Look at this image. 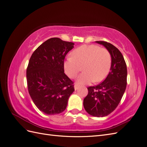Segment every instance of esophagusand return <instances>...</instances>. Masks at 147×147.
Wrapping results in <instances>:
<instances>
[{"label":"esophagus","mask_w":147,"mask_h":147,"mask_svg":"<svg viewBox=\"0 0 147 147\" xmlns=\"http://www.w3.org/2000/svg\"><path fill=\"white\" fill-rule=\"evenodd\" d=\"M78 87H79V86L78 85V84H75V85H74V88H75V90H77V89L78 88Z\"/></svg>","instance_id":"34e87169"}]
</instances>
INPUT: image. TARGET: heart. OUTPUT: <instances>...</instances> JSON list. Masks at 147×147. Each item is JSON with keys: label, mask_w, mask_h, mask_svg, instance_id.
Returning <instances> with one entry per match:
<instances>
[{"label": "heart", "mask_w": 147, "mask_h": 147, "mask_svg": "<svg viewBox=\"0 0 147 147\" xmlns=\"http://www.w3.org/2000/svg\"><path fill=\"white\" fill-rule=\"evenodd\" d=\"M112 64L110 51L104 47L95 45H84L73 51L72 56L64 61L65 72L70 78H75L82 69L83 72L77 80L78 84L100 82L108 75Z\"/></svg>", "instance_id": "obj_1"}]
</instances>
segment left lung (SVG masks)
<instances>
[{"label":"left lung","mask_w":147,"mask_h":147,"mask_svg":"<svg viewBox=\"0 0 147 147\" xmlns=\"http://www.w3.org/2000/svg\"><path fill=\"white\" fill-rule=\"evenodd\" d=\"M96 42L110 51L112 64L103 82L88 87V94L83 100V106L92 116L103 117L112 113L121 100L127 84V67L123 55L117 47L105 41Z\"/></svg>","instance_id":"8db88e82"}]
</instances>
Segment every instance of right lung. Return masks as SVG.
<instances>
[{
	"label": "right lung",
	"mask_w": 147,
	"mask_h": 147,
	"mask_svg": "<svg viewBox=\"0 0 147 147\" xmlns=\"http://www.w3.org/2000/svg\"><path fill=\"white\" fill-rule=\"evenodd\" d=\"M74 45L59 38H51L40 45L29 59L26 70L28 91L37 107L47 115L64 112L75 91L64 67L65 57Z\"/></svg>",
	"instance_id": "1"
}]
</instances>
